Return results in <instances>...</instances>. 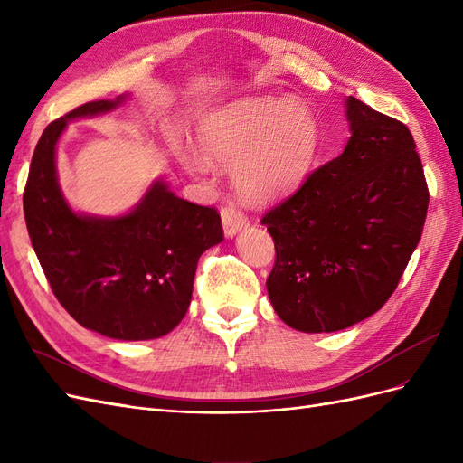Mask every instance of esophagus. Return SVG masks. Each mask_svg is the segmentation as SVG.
I'll return each instance as SVG.
<instances>
[{"mask_svg":"<svg viewBox=\"0 0 463 463\" xmlns=\"http://www.w3.org/2000/svg\"><path fill=\"white\" fill-rule=\"evenodd\" d=\"M220 216H222V226H223V233H226V237H233L237 232H241L243 228L249 226V218L233 204L222 206Z\"/></svg>","mask_w":463,"mask_h":463,"instance_id":"34e87169","label":"esophagus"}]
</instances>
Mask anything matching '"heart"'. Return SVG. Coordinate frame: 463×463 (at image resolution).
<instances>
[{
	"instance_id": "b5f03b06",
	"label": "heart",
	"mask_w": 463,
	"mask_h": 463,
	"mask_svg": "<svg viewBox=\"0 0 463 463\" xmlns=\"http://www.w3.org/2000/svg\"><path fill=\"white\" fill-rule=\"evenodd\" d=\"M197 150L179 148L191 170L230 165L235 189L250 203H272L309 175L318 150V123L309 106L278 96L237 100L203 118Z\"/></svg>"
}]
</instances>
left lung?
<instances>
[{
  "mask_svg": "<svg viewBox=\"0 0 463 463\" xmlns=\"http://www.w3.org/2000/svg\"><path fill=\"white\" fill-rule=\"evenodd\" d=\"M338 158L262 216L276 247L266 289L301 332H335L390 299L421 240L429 189L405 125L349 96Z\"/></svg>",
  "mask_w": 463,
  "mask_h": 463,
  "instance_id": "obj_1",
  "label": "left lung"
}]
</instances>
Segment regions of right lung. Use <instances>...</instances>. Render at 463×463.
Returning <instances> with one entry per match:
<instances>
[{
  "mask_svg": "<svg viewBox=\"0 0 463 463\" xmlns=\"http://www.w3.org/2000/svg\"><path fill=\"white\" fill-rule=\"evenodd\" d=\"M87 102L52 121L34 148L23 194L26 230L53 296L80 326L138 342L172 332L185 317L199 257L223 240L216 208L179 199L154 181L131 213L77 214L58 184L55 146L67 121L118 108Z\"/></svg>",
  "mask_w": 463,
  "mask_h": 463,
  "instance_id": "obj_1",
  "label": "right lung"
}]
</instances>
